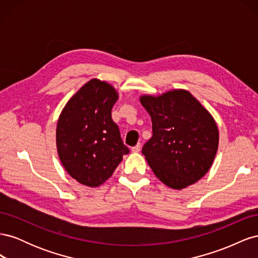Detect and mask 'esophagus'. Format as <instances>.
<instances>
[{
	"label": "esophagus",
	"mask_w": 258,
	"mask_h": 258,
	"mask_svg": "<svg viewBox=\"0 0 258 258\" xmlns=\"http://www.w3.org/2000/svg\"><path fill=\"white\" fill-rule=\"evenodd\" d=\"M140 151H141V143H138L136 146H134L131 148V152L132 153H139Z\"/></svg>",
	"instance_id": "esophagus-1"
}]
</instances>
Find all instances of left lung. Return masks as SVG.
Returning a JSON list of instances; mask_svg holds the SVG:
<instances>
[{"label":"left lung","instance_id":"8db88e82","mask_svg":"<svg viewBox=\"0 0 258 258\" xmlns=\"http://www.w3.org/2000/svg\"><path fill=\"white\" fill-rule=\"evenodd\" d=\"M151 115L153 137L142 154L154 174L172 189L197 183L212 167L218 148L213 116L186 89L140 96Z\"/></svg>","mask_w":258,"mask_h":258}]
</instances>
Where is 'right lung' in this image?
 <instances>
[{"label": "right lung", "mask_w": 258, "mask_h": 258, "mask_svg": "<svg viewBox=\"0 0 258 258\" xmlns=\"http://www.w3.org/2000/svg\"><path fill=\"white\" fill-rule=\"evenodd\" d=\"M118 92L105 81L92 79L84 84L62 108L56 129L61 165L82 185L96 188L112 176L129 153L112 107Z\"/></svg>", "instance_id": "1"}]
</instances>
